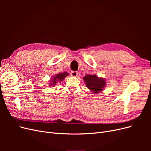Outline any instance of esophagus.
<instances>
[{
  "mask_svg": "<svg viewBox=\"0 0 151 151\" xmlns=\"http://www.w3.org/2000/svg\"><path fill=\"white\" fill-rule=\"evenodd\" d=\"M70 75L72 76H73V77H76L77 75H78V72H77V71H71Z\"/></svg>",
  "mask_w": 151,
  "mask_h": 151,
  "instance_id": "obj_1",
  "label": "esophagus"
}]
</instances>
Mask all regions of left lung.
I'll use <instances>...</instances> for the list:
<instances>
[{
    "mask_svg": "<svg viewBox=\"0 0 151 151\" xmlns=\"http://www.w3.org/2000/svg\"><path fill=\"white\" fill-rule=\"evenodd\" d=\"M86 85L91 91L94 93H98L101 91L106 85V82L103 78H99L96 75L87 74L83 78Z\"/></svg>",
    "mask_w": 151,
    "mask_h": 151,
    "instance_id": "left-lung-1",
    "label": "left lung"
}]
</instances>
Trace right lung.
Returning a JSON list of instances; mask_svg holds the SVG:
<instances>
[{
  "instance_id": "1",
  "label": "right lung",
  "mask_w": 151,
  "mask_h": 151,
  "mask_svg": "<svg viewBox=\"0 0 151 151\" xmlns=\"http://www.w3.org/2000/svg\"><path fill=\"white\" fill-rule=\"evenodd\" d=\"M68 75V73L63 72V73H60V74H56L55 76H54L53 77V79L51 80V83H50V86H55L57 83H58V82H61L63 79H64L65 77Z\"/></svg>"
}]
</instances>
